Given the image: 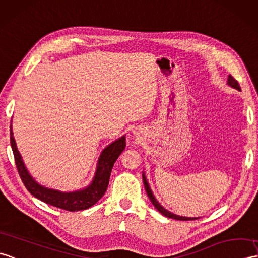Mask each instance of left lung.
<instances>
[{
  "label": "left lung",
  "mask_w": 258,
  "mask_h": 258,
  "mask_svg": "<svg viewBox=\"0 0 258 258\" xmlns=\"http://www.w3.org/2000/svg\"><path fill=\"white\" fill-rule=\"evenodd\" d=\"M227 85L231 86L232 88H234V89L238 90V91H241V87H239L238 82H237L232 76H229V79H227ZM143 181H144V185H145V190H146V192H147V196H148L149 199H151V201H152V203L154 205V207L156 208L157 210H158L161 214L165 215V217L170 218V219H175V220H180V221H190V220H197V219H199V218L180 217V215L173 214V213L169 212L168 210H166V209H165L163 206H161L160 203L156 200V198L154 197L151 188H149V184H148V182H147V180H146V177H145V175H144V173H143Z\"/></svg>",
  "instance_id": "8db88e82"
}]
</instances>
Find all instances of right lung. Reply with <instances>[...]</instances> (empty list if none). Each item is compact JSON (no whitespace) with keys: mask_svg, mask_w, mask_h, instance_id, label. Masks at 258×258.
I'll return each instance as SVG.
<instances>
[{"mask_svg":"<svg viewBox=\"0 0 258 258\" xmlns=\"http://www.w3.org/2000/svg\"><path fill=\"white\" fill-rule=\"evenodd\" d=\"M10 140L12 151L14 154L15 165L17 171L20 173L23 183L25 184L26 189L37 199L46 202L47 205L53 206L59 209H63L67 211H81L92 207L94 203H97L107 189L110 181V176L113 166L119 155L125 149L126 143H125V136L116 140L106 146L102 151L97 166V171L93 177L92 182L87 188L82 190L71 191V192H61L59 190L46 188L44 185L39 184L35 179L29 175L25 165L23 163V159L20 152L17 151L16 143L12 131V123L10 127Z\"/></svg>","mask_w":258,"mask_h":258,"instance_id":"right-lung-1","label":"right lung"}]
</instances>
